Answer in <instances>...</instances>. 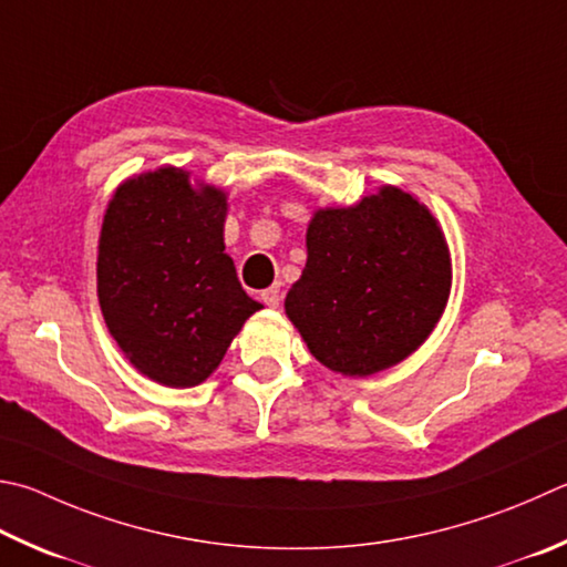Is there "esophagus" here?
Returning <instances> with one entry per match:
<instances>
[{
    "label": "esophagus",
    "mask_w": 567,
    "mask_h": 567,
    "mask_svg": "<svg viewBox=\"0 0 567 567\" xmlns=\"http://www.w3.org/2000/svg\"><path fill=\"white\" fill-rule=\"evenodd\" d=\"M260 297H262V302H265L267 307H280V305H282V287H280V285L267 287V290L260 292Z\"/></svg>",
    "instance_id": "1"
}]
</instances>
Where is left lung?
Returning a JSON list of instances; mask_svg holds the SVG:
<instances>
[{
  "label": "left lung",
  "mask_w": 567,
  "mask_h": 567,
  "mask_svg": "<svg viewBox=\"0 0 567 567\" xmlns=\"http://www.w3.org/2000/svg\"><path fill=\"white\" fill-rule=\"evenodd\" d=\"M451 292L439 220L394 185L307 225V265L285 312L317 362L344 377L399 364L426 342Z\"/></svg>",
  "instance_id": "8db88e82"
}]
</instances>
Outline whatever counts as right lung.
Listing matches in <instances>:
<instances>
[{"instance_id": "obj_1", "label": "right lung", "mask_w": 567, "mask_h": 567, "mask_svg": "<svg viewBox=\"0 0 567 567\" xmlns=\"http://www.w3.org/2000/svg\"><path fill=\"white\" fill-rule=\"evenodd\" d=\"M228 195L163 166L121 183L99 238V305L128 362L173 389L208 379L260 302L245 295L223 228Z\"/></svg>"}]
</instances>
